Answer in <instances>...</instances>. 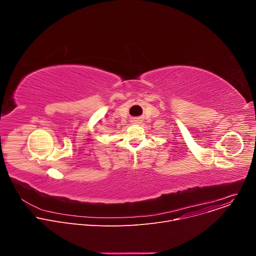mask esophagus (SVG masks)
Listing matches in <instances>:
<instances>
[{
    "instance_id": "34e87169",
    "label": "esophagus",
    "mask_w": 256,
    "mask_h": 256,
    "mask_svg": "<svg viewBox=\"0 0 256 256\" xmlns=\"http://www.w3.org/2000/svg\"><path fill=\"white\" fill-rule=\"evenodd\" d=\"M132 122H134H134H138V120H134Z\"/></svg>"
}]
</instances>
